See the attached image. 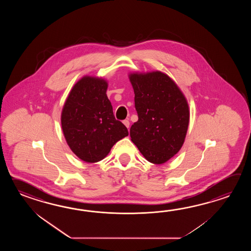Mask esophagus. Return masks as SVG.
I'll return each instance as SVG.
<instances>
[{"mask_svg": "<svg viewBox=\"0 0 251 251\" xmlns=\"http://www.w3.org/2000/svg\"><path fill=\"white\" fill-rule=\"evenodd\" d=\"M123 124L126 126V127L129 128V126H130V122H129V120H124Z\"/></svg>", "mask_w": 251, "mask_h": 251, "instance_id": "esophagus-1", "label": "esophagus"}]
</instances>
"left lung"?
Wrapping results in <instances>:
<instances>
[{"mask_svg":"<svg viewBox=\"0 0 251 251\" xmlns=\"http://www.w3.org/2000/svg\"><path fill=\"white\" fill-rule=\"evenodd\" d=\"M138 121L130 136L140 152L153 164H163L176 154L189 125L187 99L176 82L160 71L129 73Z\"/></svg>","mask_w":251,"mask_h":251,"instance_id":"1","label":"left lung"}]
</instances>
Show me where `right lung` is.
<instances>
[{
    "instance_id": "right-lung-1",
    "label": "right lung",
    "mask_w": 251,
    "mask_h": 251,
    "mask_svg": "<svg viewBox=\"0 0 251 251\" xmlns=\"http://www.w3.org/2000/svg\"><path fill=\"white\" fill-rule=\"evenodd\" d=\"M107 80L86 75L75 83L61 114L70 149L88 163L103 160L113 145L127 136V128L116 120L107 99Z\"/></svg>"
}]
</instances>
